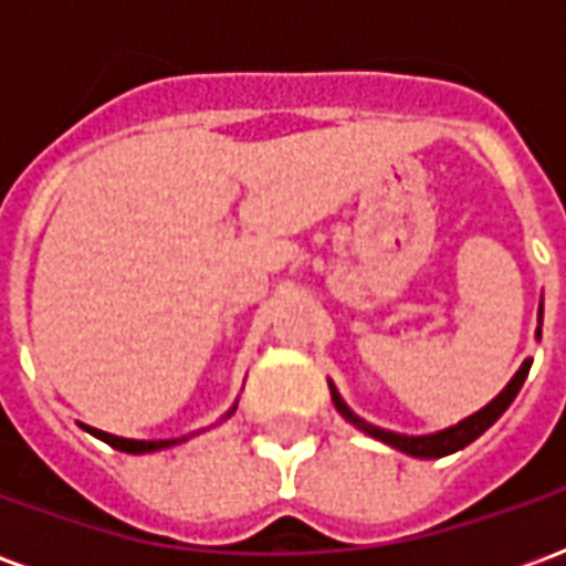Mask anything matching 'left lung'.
Here are the masks:
<instances>
[{"mask_svg":"<svg viewBox=\"0 0 566 566\" xmlns=\"http://www.w3.org/2000/svg\"><path fill=\"white\" fill-rule=\"evenodd\" d=\"M539 336H543V303H539V327H536V343H539ZM531 357L524 360L522 367H518V373L512 376L510 385L503 388V391L491 400L488 406H482L479 412H473V416H467L463 421H458V424L446 427V430H437V433H421V437H409V433H394V430H385V427H376L369 424V421H364V418L357 416V412H352V406L345 403L343 394L336 391V385L333 381H327L331 385V397H333V406H336V412L348 421V424H355L357 430H364L367 437L379 439V442H385V446H391V449L403 451V454H412V458H446V454H454V451L467 449L473 439H479L482 433H485L488 427L494 424L506 409H510V403L515 400V394L522 391L524 379H527V373H531Z\"/></svg>","mask_w":566,"mask_h":566,"instance_id":"1","label":"left lung"}]
</instances>
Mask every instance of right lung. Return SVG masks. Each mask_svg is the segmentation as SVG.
Masks as SVG:
<instances>
[{
  "label": "right lung",
  "mask_w": 566,
  "mask_h": 566,
  "mask_svg": "<svg viewBox=\"0 0 566 566\" xmlns=\"http://www.w3.org/2000/svg\"><path fill=\"white\" fill-rule=\"evenodd\" d=\"M235 403H239V400H235ZM235 403H233V409H230V412H227L223 418L233 416ZM223 418H221V421H223ZM81 427H84V430H87L91 437L103 439V442H108L112 449L127 451V454H150V451L169 449V446H178V442H185V439H187V437H181V439H127V437H115V433H105V430H96V427H91V424H81Z\"/></svg>",
  "instance_id": "add662e5"
}]
</instances>
